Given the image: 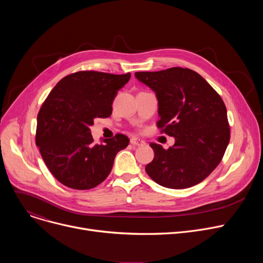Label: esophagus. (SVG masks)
Listing matches in <instances>:
<instances>
[{
	"mask_svg": "<svg viewBox=\"0 0 263 263\" xmlns=\"http://www.w3.org/2000/svg\"><path fill=\"white\" fill-rule=\"evenodd\" d=\"M130 143H131L132 145H135V146H140V145H144V144H145L144 141H142V140H140V139H137V137H135V136L131 137V139H130Z\"/></svg>",
	"mask_w": 263,
	"mask_h": 263,
	"instance_id": "obj_1",
	"label": "esophagus"
}]
</instances>
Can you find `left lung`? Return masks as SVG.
<instances>
[{
    "label": "left lung",
    "instance_id": "8db88e82",
    "mask_svg": "<svg viewBox=\"0 0 263 263\" xmlns=\"http://www.w3.org/2000/svg\"><path fill=\"white\" fill-rule=\"evenodd\" d=\"M137 80L156 91L161 133L175 137L164 149L151 143L155 158L146 173L158 184L186 189L208 177L222 161L230 141L227 109L214 88L196 71L173 67L135 72Z\"/></svg>",
    "mask_w": 263,
    "mask_h": 263
}]
</instances>
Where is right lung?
<instances>
[{"label":"right lung","mask_w":263,"mask_h":263,"mask_svg":"<svg viewBox=\"0 0 263 263\" xmlns=\"http://www.w3.org/2000/svg\"><path fill=\"white\" fill-rule=\"evenodd\" d=\"M130 77V72L78 71L63 78L48 95L37 115L36 145L62 184L74 190L100 184L118 151L129 145L128 136L120 133L93 144L89 127L95 118L110 116L115 97Z\"/></svg>","instance_id":"1"}]
</instances>
